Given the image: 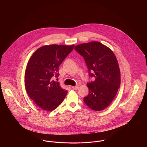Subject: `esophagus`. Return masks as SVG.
<instances>
[{"label":"esophagus","instance_id":"34e87169","mask_svg":"<svg viewBox=\"0 0 147 147\" xmlns=\"http://www.w3.org/2000/svg\"><path fill=\"white\" fill-rule=\"evenodd\" d=\"M72 88L76 90V89H78L79 86H72Z\"/></svg>","mask_w":147,"mask_h":147}]
</instances>
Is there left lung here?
<instances>
[{"label":"left lung","mask_w":147,"mask_h":147,"mask_svg":"<svg viewBox=\"0 0 147 147\" xmlns=\"http://www.w3.org/2000/svg\"><path fill=\"white\" fill-rule=\"evenodd\" d=\"M75 49L84 57L89 76L96 78L86 84L89 94L84 102L94 111H101L111 103L121 85L117 58L109 47L97 41L76 45Z\"/></svg>","instance_id":"left-lung-1"}]
</instances>
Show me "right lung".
Masks as SVG:
<instances>
[{
	"instance_id": "obj_1",
	"label": "right lung",
	"mask_w": 147,
	"mask_h": 147,
	"mask_svg": "<svg viewBox=\"0 0 147 147\" xmlns=\"http://www.w3.org/2000/svg\"><path fill=\"white\" fill-rule=\"evenodd\" d=\"M74 45H45L29 59L25 73V85L29 97L46 111H53L62 104L68 91L53 80L59 75V67L74 47Z\"/></svg>"
}]
</instances>
